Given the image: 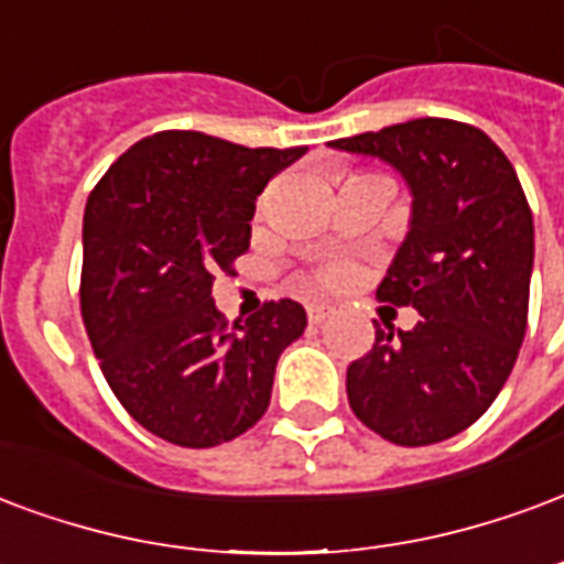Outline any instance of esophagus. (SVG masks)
<instances>
[{
  "instance_id": "1",
  "label": "esophagus",
  "mask_w": 564,
  "mask_h": 564,
  "mask_svg": "<svg viewBox=\"0 0 564 564\" xmlns=\"http://www.w3.org/2000/svg\"><path fill=\"white\" fill-rule=\"evenodd\" d=\"M332 314H335V307H328V304H307V319L314 325H323Z\"/></svg>"
}]
</instances>
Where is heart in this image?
Here are the masks:
<instances>
[{"instance_id":"obj_1","label":"heart","mask_w":564,"mask_h":564,"mask_svg":"<svg viewBox=\"0 0 564 564\" xmlns=\"http://www.w3.org/2000/svg\"><path fill=\"white\" fill-rule=\"evenodd\" d=\"M346 274V269L344 265H328V269L323 271V281H328V283H337L340 281V278H344Z\"/></svg>"}]
</instances>
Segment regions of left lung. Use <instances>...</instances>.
I'll return each mask as SVG.
<instances>
[{
    "label": "left lung",
    "mask_w": 564,
    "mask_h": 564,
    "mask_svg": "<svg viewBox=\"0 0 564 564\" xmlns=\"http://www.w3.org/2000/svg\"><path fill=\"white\" fill-rule=\"evenodd\" d=\"M394 166L410 232L377 295L412 304V332L377 328L346 370L349 406L398 445L452 440L502 391L527 335L535 227L502 149L473 124L412 119L328 143Z\"/></svg>",
    "instance_id": "left-lung-1"
}]
</instances>
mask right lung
<instances>
[{
    "label": "right lung",
    "instance_id": "obj_1",
    "mask_svg": "<svg viewBox=\"0 0 564 564\" xmlns=\"http://www.w3.org/2000/svg\"><path fill=\"white\" fill-rule=\"evenodd\" d=\"M304 152L161 131L133 143L89 194L83 323L112 394L154 436L212 448L269 410L278 358L307 314L281 299L227 323L212 283L250 248L262 187Z\"/></svg>",
    "mask_w": 564,
    "mask_h": 564
}]
</instances>
